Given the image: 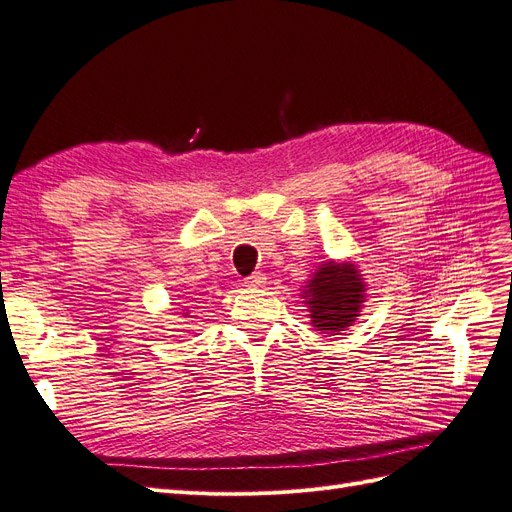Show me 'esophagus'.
Here are the masks:
<instances>
[{
	"label": "esophagus",
	"mask_w": 512,
	"mask_h": 512,
	"mask_svg": "<svg viewBox=\"0 0 512 512\" xmlns=\"http://www.w3.org/2000/svg\"><path fill=\"white\" fill-rule=\"evenodd\" d=\"M244 283H246L248 287H264V285H266V274L255 272V274L248 276V279H246Z\"/></svg>",
	"instance_id": "esophagus-1"
}]
</instances>
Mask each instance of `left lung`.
<instances>
[{
	"label": "left lung",
	"mask_w": 512,
	"mask_h": 512,
	"mask_svg": "<svg viewBox=\"0 0 512 512\" xmlns=\"http://www.w3.org/2000/svg\"><path fill=\"white\" fill-rule=\"evenodd\" d=\"M302 298L313 328L321 334H341L360 317L367 283L354 261L328 259L306 281Z\"/></svg>",
	"instance_id": "1"
}]
</instances>
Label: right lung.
<instances>
[{"label": "right lung", "instance_id": "add662e5", "mask_svg": "<svg viewBox=\"0 0 512 512\" xmlns=\"http://www.w3.org/2000/svg\"><path fill=\"white\" fill-rule=\"evenodd\" d=\"M184 317H191V315H188V306H186V309H184V313H182Z\"/></svg>", "mask_w": 512, "mask_h": 512}]
</instances>
